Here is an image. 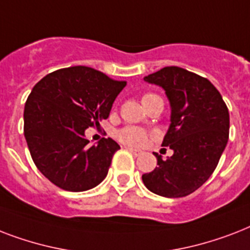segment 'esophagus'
Instances as JSON below:
<instances>
[{
    "mask_svg": "<svg viewBox=\"0 0 250 250\" xmlns=\"http://www.w3.org/2000/svg\"><path fill=\"white\" fill-rule=\"evenodd\" d=\"M129 150V152L132 153L133 156L135 157H139V156H141V150H137V149H133V148H127Z\"/></svg>",
    "mask_w": 250,
    "mask_h": 250,
    "instance_id": "1",
    "label": "esophagus"
}]
</instances>
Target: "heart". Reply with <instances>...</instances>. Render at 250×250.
Instances as JSON below:
<instances>
[{
    "instance_id": "b5f03b06",
    "label": "heart",
    "mask_w": 250,
    "mask_h": 250,
    "mask_svg": "<svg viewBox=\"0 0 250 250\" xmlns=\"http://www.w3.org/2000/svg\"><path fill=\"white\" fill-rule=\"evenodd\" d=\"M160 97L157 94L146 93L143 96V104L145 106L148 105V102H150L154 98ZM117 139L123 144L128 145V146H143L148 140V132L144 131L143 128L139 127H133V125H128L125 128L119 129L117 132Z\"/></svg>"
}]
</instances>
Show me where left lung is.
Wrapping results in <instances>:
<instances>
[{
	"mask_svg": "<svg viewBox=\"0 0 250 250\" xmlns=\"http://www.w3.org/2000/svg\"><path fill=\"white\" fill-rule=\"evenodd\" d=\"M145 82L162 86L170 100L171 125L162 146L174 154L143 175L150 192L176 198L193 193L213 174L229 135V114L221 93L206 78L178 66L161 68Z\"/></svg>",
	"mask_w": 250,
	"mask_h": 250,
	"instance_id": "obj_1",
	"label": "left lung"
}]
</instances>
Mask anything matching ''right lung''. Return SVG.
I'll use <instances>...</instances> for the list:
<instances>
[{
	"label": "right lung",
	"mask_w": 250,
	"mask_h": 250,
	"mask_svg": "<svg viewBox=\"0 0 250 250\" xmlns=\"http://www.w3.org/2000/svg\"><path fill=\"white\" fill-rule=\"evenodd\" d=\"M125 84L74 66L50 72L33 86L24 106V137L36 167L54 186L83 192L106 178L121 146L110 137L89 145L84 131L109 118Z\"/></svg>",
	"instance_id": "obj_1"
}]
</instances>
